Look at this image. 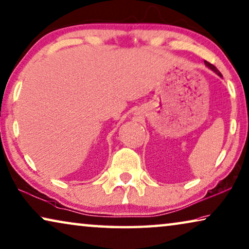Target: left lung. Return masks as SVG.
I'll use <instances>...</instances> for the list:
<instances>
[{"mask_svg": "<svg viewBox=\"0 0 249 249\" xmlns=\"http://www.w3.org/2000/svg\"><path fill=\"white\" fill-rule=\"evenodd\" d=\"M205 65H206V66L208 67V68H209V69H211V70H213V71H214V72H216L218 76H219V77H222V75H221V72L219 71V70H218V69L216 68V67H214L213 65H211V64H210V62H208V61H206V60H205Z\"/></svg>", "mask_w": 249, "mask_h": 249, "instance_id": "8db88e82", "label": "left lung"}]
</instances>
